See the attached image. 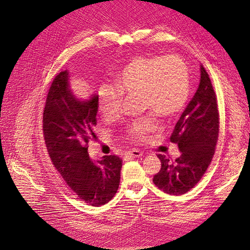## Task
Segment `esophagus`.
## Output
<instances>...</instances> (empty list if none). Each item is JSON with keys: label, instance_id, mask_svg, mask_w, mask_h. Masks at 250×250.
<instances>
[{"label": "esophagus", "instance_id": "obj_1", "mask_svg": "<svg viewBox=\"0 0 250 250\" xmlns=\"http://www.w3.org/2000/svg\"><path fill=\"white\" fill-rule=\"evenodd\" d=\"M143 152L140 150H137V149H133V150H130V151H127V152L125 153V156L127 157H140V156H143Z\"/></svg>", "mask_w": 250, "mask_h": 250}]
</instances>
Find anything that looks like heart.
<instances>
[{
    "instance_id": "b5f03b06",
    "label": "heart",
    "mask_w": 250,
    "mask_h": 250,
    "mask_svg": "<svg viewBox=\"0 0 250 250\" xmlns=\"http://www.w3.org/2000/svg\"><path fill=\"white\" fill-rule=\"evenodd\" d=\"M113 85L98 89V109L106 119L118 115L123 95L141 94L144 108L171 117L185 107L190 93L188 66L176 55L134 56L113 74ZM156 127L154 118H145L134 122L128 132L143 140Z\"/></svg>"
}]
</instances>
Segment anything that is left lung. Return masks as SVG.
Segmentation results:
<instances>
[{"instance_id": "8db88e82", "label": "left lung", "mask_w": 250, "mask_h": 250, "mask_svg": "<svg viewBox=\"0 0 250 250\" xmlns=\"http://www.w3.org/2000/svg\"><path fill=\"white\" fill-rule=\"evenodd\" d=\"M219 133V113L216 94L208 74L200 65L197 90L181 113L170 138L176 143L180 156L171 162L157 154L162 168L153 183L164 192L183 195L198 184L215 153Z\"/></svg>"}]
</instances>
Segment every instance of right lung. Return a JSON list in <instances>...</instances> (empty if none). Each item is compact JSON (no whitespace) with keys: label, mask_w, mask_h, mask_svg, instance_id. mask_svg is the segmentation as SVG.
Wrapping results in <instances>:
<instances>
[{"label":"right lung","mask_w":250,"mask_h":250,"mask_svg":"<svg viewBox=\"0 0 250 250\" xmlns=\"http://www.w3.org/2000/svg\"><path fill=\"white\" fill-rule=\"evenodd\" d=\"M70 72H60L53 81L44 105L42 130L51 161L66 185L80 199L100 207L117 193L122 160L104 155L94 162L87 144L96 138L98 95L80 99L70 85Z\"/></svg>","instance_id":"1"}]
</instances>
